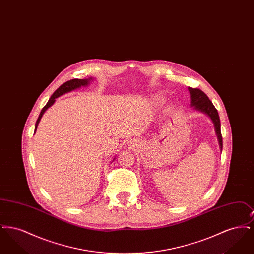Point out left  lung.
<instances>
[{
    "instance_id": "left-lung-1",
    "label": "left lung",
    "mask_w": 254,
    "mask_h": 254,
    "mask_svg": "<svg viewBox=\"0 0 254 254\" xmlns=\"http://www.w3.org/2000/svg\"><path fill=\"white\" fill-rule=\"evenodd\" d=\"M189 91L190 93L191 107H194V109H196V110L204 112L213 123L215 133L217 136L218 143L220 146V150L222 151L223 139H222V134H221V123H220L217 109H215L212 102L208 99V97L206 96L205 92H203L201 89L189 87Z\"/></svg>"
}]
</instances>
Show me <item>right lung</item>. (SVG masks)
Returning <instances> with one entry per match:
<instances>
[{
  "label": "right lung",
  "mask_w": 254,
  "mask_h": 254,
  "mask_svg": "<svg viewBox=\"0 0 254 254\" xmlns=\"http://www.w3.org/2000/svg\"><path fill=\"white\" fill-rule=\"evenodd\" d=\"M90 81H92V78H88V79H73L70 81H67L65 82L64 84L59 86L57 88V90H55V92L51 95V97L49 98V102L48 104L43 108L38 119H37L36 124H35V130L34 133L36 132L37 127H38V124L40 123V120L42 118V116L44 115V113L46 112V110L50 108L54 103H55V99L58 98V97L62 96L67 92H70L72 90H75L77 88H80L81 86H85V85H88L90 83ZM114 160V159H113Z\"/></svg>",
  "instance_id": "right-lung-1"
}]
</instances>
